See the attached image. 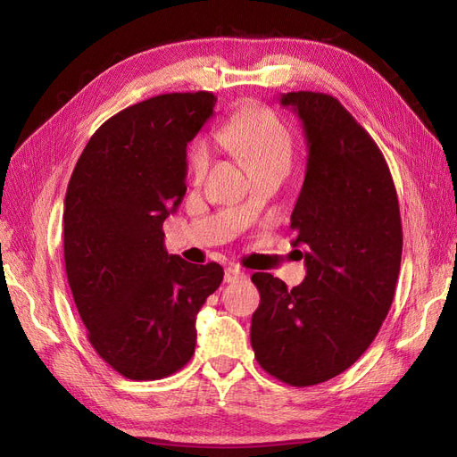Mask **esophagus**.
Listing matches in <instances>:
<instances>
[{
  "label": "esophagus",
  "instance_id": "obj_1",
  "mask_svg": "<svg viewBox=\"0 0 457 457\" xmlns=\"http://www.w3.org/2000/svg\"><path fill=\"white\" fill-rule=\"evenodd\" d=\"M247 278V274L244 272V269L240 267H228L225 270V282L228 284H237V282H244Z\"/></svg>",
  "mask_w": 457,
  "mask_h": 457
}]
</instances>
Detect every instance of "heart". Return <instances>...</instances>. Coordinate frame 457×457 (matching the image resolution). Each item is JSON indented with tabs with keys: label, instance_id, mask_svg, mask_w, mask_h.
I'll return each mask as SVG.
<instances>
[{
	"label": "heart",
	"instance_id": "heart-1",
	"mask_svg": "<svg viewBox=\"0 0 457 457\" xmlns=\"http://www.w3.org/2000/svg\"><path fill=\"white\" fill-rule=\"evenodd\" d=\"M215 139L232 150L252 171L289 168L294 160V135L272 110L250 106L230 116L217 128ZM213 152L207 141L198 139L188 148V170L202 179L212 165Z\"/></svg>",
	"mask_w": 457,
	"mask_h": 457
}]
</instances>
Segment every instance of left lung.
Returning <instances> with one entry per match:
<instances>
[{
  "label": "left lung",
  "instance_id": "1",
  "mask_svg": "<svg viewBox=\"0 0 457 457\" xmlns=\"http://www.w3.org/2000/svg\"><path fill=\"white\" fill-rule=\"evenodd\" d=\"M303 121L309 162L292 213L307 276L287 286L255 272L252 347L259 366L294 386L351 368L389 312L403 257L396 188L379 146L336 96L282 95Z\"/></svg>",
  "mask_w": 457,
  "mask_h": 457
}]
</instances>
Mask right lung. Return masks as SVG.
<instances>
[{
	"instance_id": "add662e5",
	"label": "right lung",
	"mask_w": 457,
	"mask_h": 457,
	"mask_svg": "<svg viewBox=\"0 0 457 457\" xmlns=\"http://www.w3.org/2000/svg\"><path fill=\"white\" fill-rule=\"evenodd\" d=\"M210 91L165 93L93 133L68 183L64 265L87 339L123 378L152 381L195 354L196 314L219 262L170 255L163 220L183 202L187 143L213 114Z\"/></svg>"
}]
</instances>
